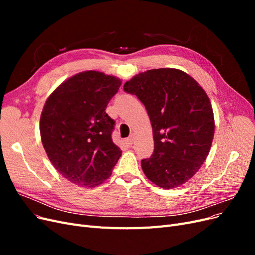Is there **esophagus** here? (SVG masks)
I'll use <instances>...</instances> for the list:
<instances>
[{"label": "esophagus", "mask_w": 255, "mask_h": 255, "mask_svg": "<svg viewBox=\"0 0 255 255\" xmlns=\"http://www.w3.org/2000/svg\"><path fill=\"white\" fill-rule=\"evenodd\" d=\"M133 141H134V137H133V136H129L128 138H127V139H126V142H127V144H128V145H132Z\"/></svg>", "instance_id": "1"}]
</instances>
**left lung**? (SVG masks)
<instances>
[{
    "label": "left lung",
    "mask_w": 255,
    "mask_h": 255,
    "mask_svg": "<svg viewBox=\"0 0 255 255\" xmlns=\"http://www.w3.org/2000/svg\"><path fill=\"white\" fill-rule=\"evenodd\" d=\"M151 120L154 151L141 160L148 179L171 189L196 174L210 152L215 133L210 99L199 84L177 69H152L125 83Z\"/></svg>",
    "instance_id": "obj_1"
}]
</instances>
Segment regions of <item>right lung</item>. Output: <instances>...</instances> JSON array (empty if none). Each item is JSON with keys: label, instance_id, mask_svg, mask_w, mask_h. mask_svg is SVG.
<instances>
[{"label": "right lung", "instance_id": "obj_1", "mask_svg": "<svg viewBox=\"0 0 255 255\" xmlns=\"http://www.w3.org/2000/svg\"><path fill=\"white\" fill-rule=\"evenodd\" d=\"M120 85L112 75L81 72L59 85L43 106V148L56 170L79 186L102 184L121 156L112 139L115 121L105 112Z\"/></svg>", "mask_w": 255, "mask_h": 255}]
</instances>
